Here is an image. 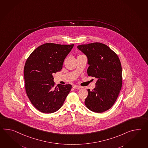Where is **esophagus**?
Instances as JSON below:
<instances>
[{
  "label": "esophagus",
  "mask_w": 148,
  "mask_h": 148,
  "mask_svg": "<svg viewBox=\"0 0 148 148\" xmlns=\"http://www.w3.org/2000/svg\"><path fill=\"white\" fill-rule=\"evenodd\" d=\"M73 88L75 89H79L82 88L81 86H76V85H74V86H73Z\"/></svg>",
  "instance_id": "obj_1"
}]
</instances>
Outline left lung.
<instances>
[{
  "instance_id": "left-lung-1",
  "label": "left lung",
  "mask_w": 148,
  "mask_h": 148,
  "mask_svg": "<svg viewBox=\"0 0 148 148\" xmlns=\"http://www.w3.org/2000/svg\"><path fill=\"white\" fill-rule=\"evenodd\" d=\"M88 57L89 76L97 79L95 89L87 90L84 103L92 112L101 113L115 103L122 86L121 63L117 55L108 46L93 42L77 46Z\"/></svg>"
}]
</instances>
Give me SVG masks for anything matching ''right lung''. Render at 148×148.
Instances as JSON below:
<instances>
[{
	"instance_id": "right-lung-1",
	"label": "right lung",
	"mask_w": 148,
	"mask_h": 148,
	"mask_svg": "<svg viewBox=\"0 0 148 148\" xmlns=\"http://www.w3.org/2000/svg\"><path fill=\"white\" fill-rule=\"evenodd\" d=\"M74 44L46 43L36 48L26 60L24 75L26 94L33 106L43 113H53L61 108L71 84L55 86L53 74L62 69Z\"/></svg>"
}]
</instances>
